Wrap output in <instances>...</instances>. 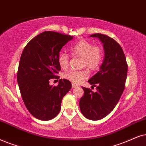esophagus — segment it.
I'll use <instances>...</instances> for the list:
<instances>
[{
	"instance_id": "1",
	"label": "esophagus",
	"mask_w": 146,
	"mask_h": 146,
	"mask_svg": "<svg viewBox=\"0 0 146 146\" xmlns=\"http://www.w3.org/2000/svg\"><path fill=\"white\" fill-rule=\"evenodd\" d=\"M78 86H77V85H76V84H72V88H76V87H77Z\"/></svg>"
}]
</instances>
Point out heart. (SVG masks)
<instances>
[{"label": "heart", "mask_w": 146, "mask_h": 146, "mask_svg": "<svg viewBox=\"0 0 146 146\" xmlns=\"http://www.w3.org/2000/svg\"><path fill=\"white\" fill-rule=\"evenodd\" d=\"M72 54L82 58V66L88 69L94 71L98 69L101 64L103 57L102 50L99 46H94V44L87 40H80L70 47ZM69 57L67 53L60 52L58 55V62L62 69H67L69 64ZM89 76L86 70L70 71L64 75V77L73 84H80Z\"/></svg>", "instance_id": "1"}]
</instances>
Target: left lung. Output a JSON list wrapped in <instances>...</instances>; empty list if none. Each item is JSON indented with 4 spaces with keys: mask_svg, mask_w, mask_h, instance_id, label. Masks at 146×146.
<instances>
[{
    "mask_svg": "<svg viewBox=\"0 0 146 146\" xmlns=\"http://www.w3.org/2000/svg\"><path fill=\"white\" fill-rule=\"evenodd\" d=\"M103 44L104 57L98 72L88 82L96 87V92L82 87L84 95L79 101V108L88 119L98 121L106 117L117 104L125 89L127 64L121 46L104 34H94Z\"/></svg>",
    "mask_w": 146,
    "mask_h": 146,
    "instance_id": "left-lung-1",
    "label": "left lung"
}]
</instances>
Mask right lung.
<instances>
[{
  "instance_id": "add662e5",
  "label": "right lung",
  "mask_w": 146,
  "mask_h": 146,
  "mask_svg": "<svg viewBox=\"0 0 146 146\" xmlns=\"http://www.w3.org/2000/svg\"><path fill=\"white\" fill-rule=\"evenodd\" d=\"M73 36L55 32H44L24 48L17 71V83L23 101L32 115L41 121L52 119L59 113L63 97L71 83L60 79L57 86L49 84L60 67L58 55Z\"/></svg>"
}]
</instances>
